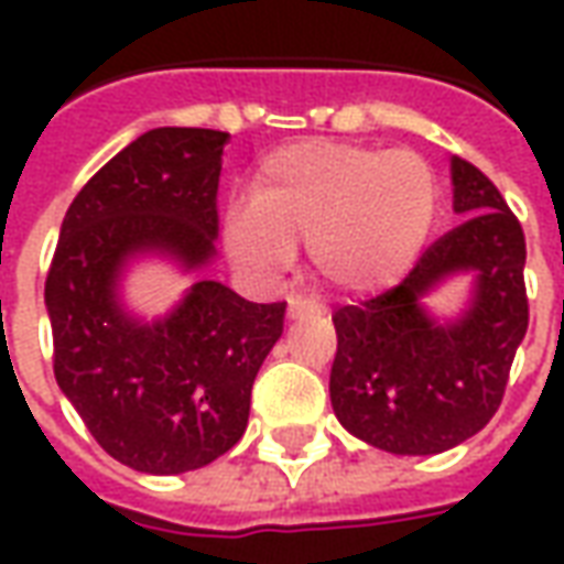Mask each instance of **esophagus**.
Here are the masks:
<instances>
[{
    "label": "esophagus",
    "instance_id": "1",
    "mask_svg": "<svg viewBox=\"0 0 564 564\" xmlns=\"http://www.w3.org/2000/svg\"><path fill=\"white\" fill-rule=\"evenodd\" d=\"M305 311H314V305L305 302L302 295H290V302H286V314H290V319H295L299 314H305Z\"/></svg>",
    "mask_w": 564,
    "mask_h": 564
}]
</instances>
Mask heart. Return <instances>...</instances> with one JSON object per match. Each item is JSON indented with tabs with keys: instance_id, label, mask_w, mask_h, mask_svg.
Returning a JSON list of instances; mask_svg holds the SVG:
<instances>
[{
	"instance_id": "b5f03b06",
	"label": "heart",
	"mask_w": 564,
	"mask_h": 564,
	"mask_svg": "<svg viewBox=\"0 0 564 564\" xmlns=\"http://www.w3.org/2000/svg\"><path fill=\"white\" fill-rule=\"evenodd\" d=\"M437 214V177L411 150L302 141L269 153L250 205L223 214L220 241L238 269L274 278L307 245L323 286L347 299L383 293L420 257Z\"/></svg>"
}]
</instances>
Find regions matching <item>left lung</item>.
Masks as SVG:
<instances>
[{
	"label": "left lung",
	"instance_id": "8db88e82",
	"mask_svg": "<svg viewBox=\"0 0 564 564\" xmlns=\"http://www.w3.org/2000/svg\"><path fill=\"white\" fill-rule=\"evenodd\" d=\"M449 181L459 226L395 290L332 317V411L350 435L395 456H435L477 435L529 329L520 220L471 162L453 156ZM459 273L473 274L469 302L456 318H437L424 299Z\"/></svg>",
	"mask_w": 564,
	"mask_h": 564
}]
</instances>
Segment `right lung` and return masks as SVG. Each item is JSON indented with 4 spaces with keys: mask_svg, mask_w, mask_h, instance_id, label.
<instances>
[{
    "mask_svg": "<svg viewBox=\"0 0 564 564\" xmlns=\"http://www.w3.org/2000/svg\"><path fill=\"white\" fill-rule=\"evenodd\" d=\"M226 139L150 129L93 174L59 226L44 283L56 383L99 447L135 471H196L232 449L283 335V302H247L202 274L217 259ZM141 258L199 274L162 318H139L122 299Z\"/></svg>",
    "mask_w": 564,
    "mask_h": 564,
    "instance_id": "obj_1",
    "label": "right lung"
}]
</instances>
